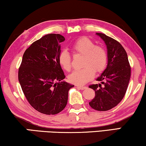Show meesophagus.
I'll return each instance as SVG.
<instances>
[{
	"mask_svg": "<svg viewBox=\"0 0 146 146\" xmlns=\"http://www.w3.org/2000/svg\"><path fill=\"white\" fill-rule=\"evenodd\" d=\"M77 87L81 90H85L87 88V86H77Z\"/></svg>",
	"mask_w": 146,
	"mask_h": 146,
	"instance_id": "34e87169",
	"label": "esophagus"
}]
</instances>
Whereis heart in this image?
Instances as JSON below:
<instances>
[{
  "label": "heart",
  "mask_w": 146,
  "mask_h": 146,
  "mask_svg": "<svg viewBox=\"0 0 146 146\" xmlns=\"http://www.w3.org/2000/svg\"><path fill=\"white\" fill-rule=\"evenodd\" d=\"M75 54H83L82 65L83 68L76 70L68 76L71 83L83 85L94 78L95 72L102 73L108 65V53L102 46L96 45L87 37L77 39L72 45ZM58 62L62 68L70 71L72 68V57L68 52L63 50L58 55Z\"/></svg>",
  "instance_id": "1"
}]
</instances>
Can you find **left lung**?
<instances>
[{"mask_svg": "<svg viewBox=\"0 0 146 146\" xmlns=\"http://www.w3.org/2000/svg\"><path fill=\"white\" fill-rule=\"evenodd\" d=\"M107 46L108 66L96 80L99 84L89 88L95 91V97L89 102L98 111L109 110L118 104L126 92L131 76V67L125 49L119 42L105 34L96 33Z\"/></svg>", "mask_w": 146, "mask_h": 146, "instance_id": "1", "label": "left lung"}]
</instances>
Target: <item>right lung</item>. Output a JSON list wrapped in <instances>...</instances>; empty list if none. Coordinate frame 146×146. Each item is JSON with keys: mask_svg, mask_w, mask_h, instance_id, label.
<instances>
[{"mask_svg": "<svg viewBox=\"0 0 146 146\" xmlns=\"http://www.w3.org/2000/svg\"><path fill=\"white\" fill-rule=\"evenodd\" d=\"M64 40L59 34H48L34 42L24 53L19 69V81L26 98L44 114L62 111L69 90L74 86L60 82L66 77L58 62L60 43Z\"/></svg>", "mask_w": 146, "mask_h": 146, "instance_id": "add662e5", "label": "right lung"}]
</instances>
